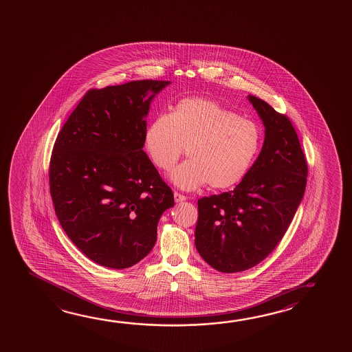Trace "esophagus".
<instances>
[{
  "instance_id": "1",
  "label": "esophagus",
  "mask_w": 352,
  "mask_h": 352,
  "mask_svg": "<svg viewBox=\"0 0 352 352\" xmlns=\"http://www.w3.org/2000/svg\"><path fill=\"white\" fill-rule=\"evenodd\" d=\"M174 200H175V202L185 201V200H186V196L180 194L178 191H174Z\"/></svg>"
}]
</instances>
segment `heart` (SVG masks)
<instances>
[{"instance_id": "1", "label": "heart", "mask_w": 352, "mask_h": 352, "mask_svg": "<svg viewBox=\"0 0 352 352\" xmlns=\"http://www.w3.org/2000/svg\"><path fill=\"white\" fill-rule=\"evenodd\" d=\"M260 144L261 133L255 122L202 98L180 100L170 114L151 121L144 133L151 160L164 172L173 169L186 148L189 160L170 174L183 190L208 183L214 189L238 184L258 156Z\"/></svg>"}]
</instances>
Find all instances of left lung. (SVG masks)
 I'll use <instances>...</instances> for the list:
<instances>
[{"mask_svg": "<svg viewBox=\"0 0 352 352\" xmlns=\"http://www.w3.org/2000/svg\"><path fill=\"white\" fill-rule=\"evenodd\" d=\"M248 99L265 126L259 156L233 190L197 200L196 249L227 274L258 265L276 248L303 199L308 174L287 116L255 96Z\"/></svg>", "mask_w": 352, "mask_h": 352, "instance_id": "8db88e82", "label": "left lung"}]
</instances>
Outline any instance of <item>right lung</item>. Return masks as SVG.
<instances>
[{
    "label": "right lung",
    "instance_id": "right-lung-1",
    "mask_svg": "<svg viewBox=\"0 0 352 352\" xmlns=\"http://www.w3.org/2000/svg\"><path fill=\"white\" fill-rule=\"evenodd\" d=\"M169 81L91 89L52 148L49 183L55 213L87 258L126 269L150 253L173 191L144 151L150 104Z\"/></svg>",
    "mask_w": 352,
    "mask_h": 352
}]
</instances>
